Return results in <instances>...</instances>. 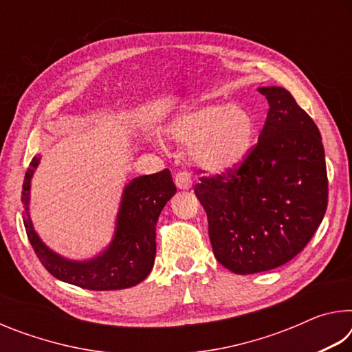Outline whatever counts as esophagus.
I'll list each match as a JSON object with an SVG mask.
<instances>
[{
  "instance_id": "esophagus-1",
  "label": "esophagus",
  "mask_w": 352,
  "mask_h": 352,
  "mask_svg": "<svg viewBox=\"0 0 352 352\" xmlns=\"http://www.w3.org/2000/svg\"><path fill=\"white\" fill-rule=\"evenodd\" d=\"M175 184L178 189H183V190H188L192 188V178H190V174L186 170H180L175 174Z\"/></svg>"
}]
</instances>
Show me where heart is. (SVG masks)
Wrapping results in <instances>:
<instances>
[{"label":"heart","mask_w":352,"mask_h":352,"mask_svg":"<svg viewBox=\"0 0 352 352\" xmlns=\"http://www.w3.org/2000/svg\"><path fill=\"white\" fill-rule=\"evenodd\" d=\"M175 142L190 147L199 168L220 174L239 166L254 138V121L236 104H204L184 110L170 126Z\"/></svg>","instance_id":"1"}]
</instances>
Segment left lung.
Returning a JSON list of instances; mask_svg holds the SVG:
<instances>
[{"mask_svg":"<svg viewBox=\"0 0 352 352\" xmlns=\"http://www.w3.org/2000/svg\"><path fill=\"white\" fill-rule=\"evenodd\" d=\"M269 113L239 168L194 188L216 259L237 275L267 272L301 252L324 217L327 174L318 127L281 87L258 88Z\"/></svg>","mask_w":352,"mask_h":352,"instance_id":"1","label":"left lung"}]
</instances>
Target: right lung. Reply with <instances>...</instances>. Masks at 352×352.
<instances>
[{
    "mask_svg": "<svg viewBox=\"0 0 352 352\" xmlns=\"http://www.w3.org/2000/svg\"><path fill=\"white\" fill-rule=\"evenodd\" d=\"M38 163L40 158L34 157L23 182L21 201L28 239L45 269L63 283L88 290L127 289L146 279L157 253L155 226L160 212L177 192L169 169L141 175L126 184L110 245L90 261H71L41 242L29 216V190Z\"/></svg>",
    "mask_w": 352,
    "mask_h": 352,
    "instance_id": "1",
    "label": "right lung"
}]
</instances>
